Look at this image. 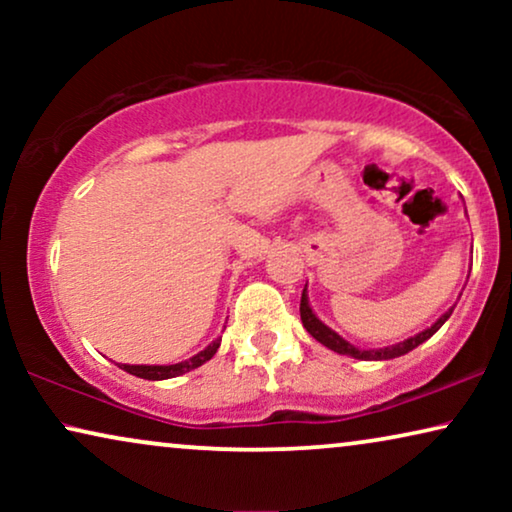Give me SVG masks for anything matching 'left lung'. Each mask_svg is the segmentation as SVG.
<instances>
[{
  "label": "left lung",
  "instance_id": "8db88e82",
  "mask_svg": "<svg viewBox=\"0 0 512 512\" xmlns=\"http://www.w3.org/2000/svg\"><path fill=\"white\" fill-rule=\"evenodd\" d=\"M452 310L454 307H450L445 314H440V317L436 319V324H431L429 328H424L422 333L412 335V338H408V340L396 342V345H389V347H380V349H359V347H354L352 342H347L345 338H342V335L335 333L333 328H328L324 321L314 314L310 300H307V284L303 289V298H300V319H303V326L307 328V333H310L317 342H321L324 347L333 349V352L352 356V359H359V361H389V359H398V356L412 352V349L429 340L431 335L436 333L447 319H450Z\"/></svg>",
  "mask_w": 512,
  "mask_h": 512
}]
</instances>
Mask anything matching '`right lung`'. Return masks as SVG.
<instances>
[{
    "label": "right lung",
    "mask_w": 512,
    "mask_h": 512,
    "mask_svg": "<svg viewBox=\"0 0 512 512\" xmlns=\"http://www.w3.org/2000/svg\"><path fill=\"white\" fill-rule=\"evenodd\" d=\"M221 345V338H216L209 342V345L198 352L191 359L186 361H179V363H170V366H130V363H118V368L125 370V373L135 375V377H142V380H170V377H179L188 373V370L193 368H200L202 363H207L212 356L216 354V349Z\"/></svg>",
    "instance_id": "right-lung-1"
}]
</instances>
